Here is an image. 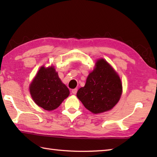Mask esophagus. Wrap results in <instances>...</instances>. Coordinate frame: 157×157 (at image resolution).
Returning <instances> with one entry per match:
<instances>
[{
  "label": "esophagus",
  "mask_w": 157,
  "mask_h": 157,
  "mask_svg": "<svg viewBox=\"0 0 157 157\" xmlns=\"http://www.w3.org/2000/svg\"><path fill=\"white\" fill-rule=\"evenodd\" d=\"M72 94H77V92H78V89H73L72 90Z\"/></svg>",
  "instance_id": "esophagus-1"
}]
</instances>
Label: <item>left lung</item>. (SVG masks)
I'll list each match as a JSON object with an SVG mask.
<instances>
[{
    "label": "left lung",
    "mask_w": 157,
    "mask_h": 157,
    "mask_svg": "<svg viewBox=\"0 0 157 157\" xmlns=\"http://www.w3.org/2000/svg\"><path fill=\"white\" fill-rule=\"evenodd\" d=\"M122 83L113 68L101 59L97 61L93 72L89 74L84 87L77 96L85 108L94 113L110 110L120 100Z\"/></svg>",
    "instance_id": "left-lung-1"
}]
</instances>
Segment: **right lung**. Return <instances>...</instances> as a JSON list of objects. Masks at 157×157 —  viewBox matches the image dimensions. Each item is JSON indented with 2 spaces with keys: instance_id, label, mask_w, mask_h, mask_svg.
Instances as JSON below:
<instances>
[{
  "instance_id": "add662e5",
  "label": "right lung",
  "mask_w": 157,
  "mask_h": 157,
  "mask_svg": "<svg viewBox=\"0 0 157 157\" xmlns=\"http://www.w3.org/2000/svg\"><path fill=\"white\" fill-rule=\"evenodd\" d=\"M30 91L34 102L47 111L57 109L70 94L52 66L39 69L30 84Z\"/></svg>"
}]
</instances>
